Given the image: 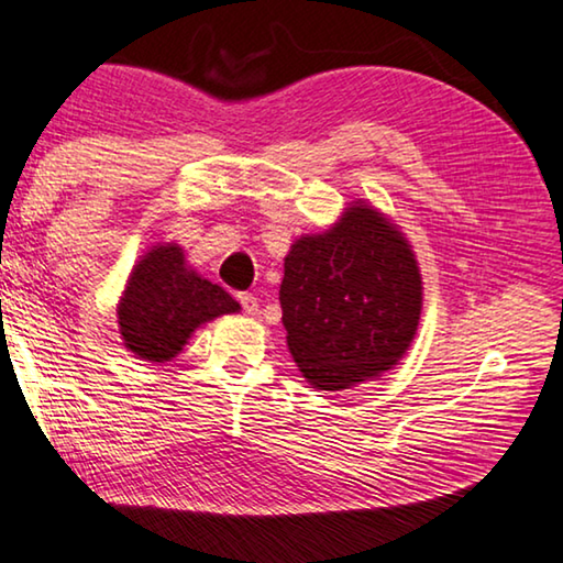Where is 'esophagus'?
<instances>
[{"mask_svg": "<svg viewBox=\"0 0 563 563\" xmlns=\"http://www.w3.org/2000/svg\"><path fill=\"white\" fill-rule=\"evenodd\" d=\"M239 303H242L244 314H249V317L260 314V299H256L254 294H239Z\"/></svg>", "mask_w": 563, "mask_h": 563, "instance_id": "34e87169", "label": "esophagus"}]
</instances>
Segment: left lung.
<instances>
[{
    "mask_svg": "<svg viewBox=\"0 0 563 563\" xmlns=\"http://www.w3.org/2000/svg\"><path fill=\"white\" fill-rule=\"evenodd\" d=\"M421 274L407 236L352 201L321 234L299 236L279 289L287 346L319 391H344L399 362L421 317Z\"/></svg>",
    "mask_w": 563,
    "mask_h": 563,
    "instance_id": "left-lung-1",
    "label": "left lung"
}]
</instances>
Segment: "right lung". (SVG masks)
Segmentation results:
<instances>
[{"mask_svg": "<svg viewBox=\"0 0 563 563\" xmlns=\"http://www.w3.org/2000/svg\"><path fill=\"white\" fill-rule=\"evenodd\" d=\"M239 309L229 291L187 266L179 244H156L129 274L117 321L129 352L164 364L181 352L201 324Z\"/></svg>", "mask_w": 563, "mask_h": 563, "instance_id": "obj_1", "label": "right lung"}]
</instances>
